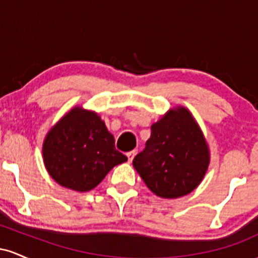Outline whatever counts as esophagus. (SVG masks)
<instances>
[{"label":"esophagus","mask_w":258,"mask_h":258,"mask_svg":"<svg viewBox=\"0 0 258 258\" xmlns=\"http://www.w3.org/2000/svg\"><path fill=\"white\" fill-rule=\"evenodd\" d=\"M126 155H127V159H128V162H132V160H133V158H135V155H136V150H131V152L127 153Z\"/></svg>","instance_id":"1"}]
</instances>
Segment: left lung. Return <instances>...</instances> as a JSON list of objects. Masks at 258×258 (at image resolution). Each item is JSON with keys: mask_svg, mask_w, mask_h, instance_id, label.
<instances>
[{"mask_svg": "<svg viewBox=\"0 0 258 258\" xmlns=\"http://www.w3.org/2000/svg\"><path fill=\"white\" fill-rule=\"evenodd\" d=\"M209 161L203 132L190 112L178 108L152 126L150 138L135 156L133 166L154 194L174 199L200 184Z\"/></svg>", "mask_w": 258, "mask_h": 258, "instance_id": "left-lung-1", "label": "left lung"}]
</instances>
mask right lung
I'll return each mask as SVG.
<instances>
[{"label": "right lung", "instance_id": "1", "mask_svg": "<svg viewBox=\"0 0 258 258\" xmlns=\"http://www.w3.org/2000/svg\"><path fill=\"white\" fill-rule=\"evenodd\" d=\"M43 162L55 182L88 191L127 158L96 112L75 108L58 121L43 142Z\"/></svg>", "mask_w": 258, "mask_h": 258}]
</instances>
